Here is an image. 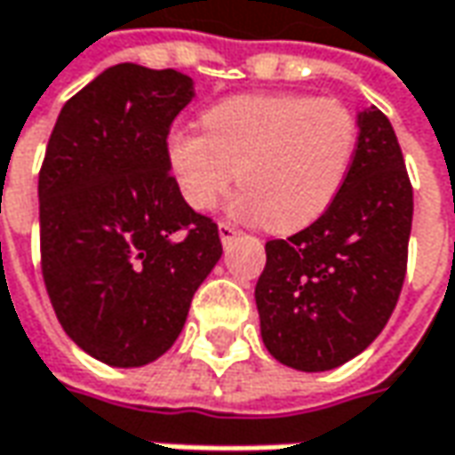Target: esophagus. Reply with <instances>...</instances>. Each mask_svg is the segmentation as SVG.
<instances>
[{"instance_id":"esophagus-1","label":"esophagus","mask_w":455,"mask_h":455,"mask_svg":"<svg viewBox=\"0 0 455 455\" xmlns=\"http://www.w3.org/2000/svg\"><path fill=\"white\" fill-rule=\"evenodd\" d=\"M218 233H220L222 243L228 245V243L233 240L235 235H237V228H235V225H230V222H220V225H218Z\"/></svg>"}]
</instances>
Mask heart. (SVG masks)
Segmentation results:
<instances>
[{"label": "heart", "mask_w": 455, "mask_h": 455, "mask_svg": "<svg viewBox=\"0 0 455 455\" xmlns=\"http://www.w3.org/2000/svg\"><path fill=\"white\" fill-rule=\"evenodd\" d=\"M205 132L175 130L167 163L192 210L218 207L237 182L240 218L295 233L331 207L358 148V120L333 97L243 94L210 107Z\"/></svg>", "instance_id": "1"}]
</instances>
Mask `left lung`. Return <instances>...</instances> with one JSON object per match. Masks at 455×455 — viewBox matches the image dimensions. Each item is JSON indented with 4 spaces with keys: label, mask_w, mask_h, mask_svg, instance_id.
<instances>
[{
    "label": "left lung",
    "mask_w": 455,
    "mask_h": 455,
    "mask_svg": "<svg viewBox=\"0 0 455 455\" xmlns=\"http://www.w3.org/2000/svg\"><path fill=\"white\" fill-rule=\"evenodd\" d=\"M358 148L331 207L288 240L265 243L255 285L265 348L318 373L368 348L403 288L413 188L388 117L358 115Z\"/></svg>",
    "instance_id": "left-lung-1"
}]
</instances>
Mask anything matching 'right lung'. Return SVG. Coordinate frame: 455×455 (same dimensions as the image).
<instances>
[{"mask_svg":"<svg viewBox=\"0 0 455 455\" xmlns=\"http://www.w3.org/2000/svg\"><path fill=\"white\" fill-rule=\"evenodd\" d=\"M192 94L182 72L115 64L67 100L39 170L52 307L79 348L115 368L170 350L222 255L218 225L185 203L167 163Z\"/></svg>","mask_w":455,"mask_h":455,"instance_id":"add662e5","label":"right lung"}]
</instances>
